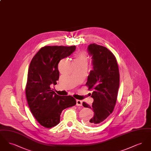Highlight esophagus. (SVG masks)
I'll return each instance as SVG.
<instances>
[{"label":"esophagus","mask_w":151,"mask_h":151,"mask_svg":"<svg viewBox=\"0 0 151 151\" xmlns=\"http://www.w3.org/2000/svg\"><path fill=\"white\" fill-rule=\"evenodd\" d=\"M82 101L79 100H76V105L79 106H82Z\"/></svg>","instance_id":"34e87169"}]
</instances>
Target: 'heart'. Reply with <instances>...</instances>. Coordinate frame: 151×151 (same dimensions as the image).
I'll return each mask as SVG.
<instances>
[{"instance_id": "heart-1", "label": "heart", "mask_w": 151, "mask_h": 151, "mask_svg": "<svg viewBox=\"0 0 151 151\" xmlns=\"http://www.w3.org/2000/svg\"><path fill=\"white\" fill-rule=\"evenodd\" d=\"M88 62V57L85 51H80L75 58V64H83L87 65Z\"/></svg>"}]
</instances>
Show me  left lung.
<instances>
[{"instance_id":"left-lung-1","label":"left lung","mask_w":151,"mask_h":151,"mask_svg":"<svg viewBox=\"0 0 151 151\" xmlns=\"http://www.w3.org/2000/svg\"><path fill=\"white\" fill-rule=\"evenodd\" d=\"M88 51L92 56L93 70L91 71L86 85L93 91L92 106L83 102L85 108H92L94 116L88 121L90 126H98L112 113L117 100L119 86V72L114 55L106 47L92 43Z\"/></svg>"}]
</instances>
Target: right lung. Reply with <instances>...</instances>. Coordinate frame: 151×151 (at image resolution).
Listing matches in <instances>:
<instances>
[{"mask_svg":"<svg viewBox=\"0 0 151 151\" xmlns=\"http://www.w3.org/2000/svg\"><path fill=\"white\" fill-rule=\"evenodd\" d=\"M75 49V46H46L40 49L30 62L26 97L32 114L46 128L57 126L62 111L76 104L71 96H59L50 87L56 85L59 80V61L70 56Z\"/></svg>","mask_w":151,"mask_h":151,"instance_id":"obj_1","label":"right lung"}]
</instances>
